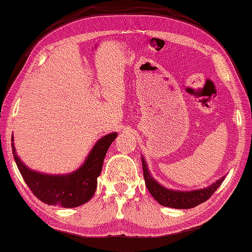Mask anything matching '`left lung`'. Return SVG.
Here are the masks:
<instances>
[{"mask_svg":"<svg viewBox=\"0 0 252 252\" xmlns=\"http://www.w3.org/2000/svg\"><path fill=\"white\" fill-rule=\"evenodd\" d=\"M141 160L144 181H146V186L148 188L149 192H150L152 197L157 200L158 203H160L161 206L169 208L190 209L199 206L200 203L207 201V200L215 193V191L218 189L225 178V176L221 177L216 182L211 183L210 186L202 188V189L190 191L172 190L160 185V183L151 176V173L148 169L147 161L144 160L143 156H141Z\"/></svg>","mask_w":252,"mask_h":252,"instance_id":"1","label":"left lung"}]
</instances>
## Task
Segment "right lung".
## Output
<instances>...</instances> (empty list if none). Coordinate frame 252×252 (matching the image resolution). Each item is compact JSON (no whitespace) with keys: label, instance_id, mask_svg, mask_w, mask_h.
<instances>
[{"label":"right lung","instance_id":"obj_1","mask_svg":"<svg viewBox=\"0 0 252 252\" xmlns=\"http://www.w3.org/2000/svg\"><path fill=\"white\" fill-rule=\"evenodd\" d=\"M117 136V132L102 136L91 149L83 164L75 171L65 174H49L29 168L16 153L13 138L12 152L20 173L37 199L49 206L75 208L88 202L94 194L96 179L102 171L106 151Z\"/></svg>","mask_w":252,"mask_h":252}]
</instances>
